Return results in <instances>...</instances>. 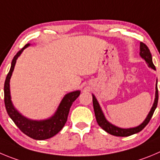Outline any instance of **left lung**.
I'll use <instances>...</instances> for the list:
<instances>
[{
    "instance_id": "1",
    "label": "left lung",
    "mask_w": 160,
    "mask_h": 160,
    "mask_svg": "<svg viewBox=\"0 0 160 160\" xmlns=\"http://www.w3.org/2000/svg\"><path fill=\"white\" fill-rule=\"evenodd\" d=\"M140 56L145 61L148 66L149 68H152V69L156 70V67H155L154 64L152 62V54H151L150 53V50L148 48V46L143 42L140 43ZM158 98H159V95H158L157 80H156L155 100L154 102H153V105H152V108H151L150 111H149L148 114V116L146 117V118L144 119V122H143L141 125H139L138 126H136V127L133 128L123 129V128L118 127V126L113 125V124H111L110 122L107 121L105 115H104L103 112H102V109H101L100 106H99V103H98V102L97 101L96 98H95V95H92L94 111H95V115L97 121V123H98V125H99L103 130H105L106 132L111 134V135L116 136V137H129V136L132 135V134L137 133V132H141V131L145 127L146 125H148V123L149 122V121L152 118V115H153V113H154L155 110H156V107H157Z\"/></svg>"
}]
</instances>
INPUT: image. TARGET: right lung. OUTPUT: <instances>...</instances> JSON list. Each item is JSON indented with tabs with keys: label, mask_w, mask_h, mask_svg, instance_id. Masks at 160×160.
<instances>
[{
	"label": "right lung",
	"mask_w": 160,
	"mask_h": 160,
	"mask_svg": "<svg viewBox=\"0 0 160 160\" xmlns=\"http://www.w3.org/2000/svg\"><path fill=\"white\" fill-rule=\"evenodd\" d=\"M29 46L30 43L25 45L24 47L19 50L13 58L11 68L4 82V104H5L6 110L9 117L23 133L35 140L42 141V140H46V139L53 137L62 130L67 122L70 107L72 102L80 95V91L77 90L67 93L62 99L53 115H52L49 118L44 119V120H32L20 114L16 110L12 102L11 94H10V79L12 75L16 60L23 53V50H25Z\"/></svg>",
	"instance_id": "1"
}]
</instances>
